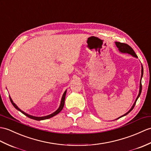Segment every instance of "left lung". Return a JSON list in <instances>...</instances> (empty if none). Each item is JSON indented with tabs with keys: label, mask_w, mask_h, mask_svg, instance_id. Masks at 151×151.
<instances>
[{
	"label": "left lung",
	"mask_w": 151,
	"mask_h": 151,
	"mask_svg": "<svg viewBox=\"0 0 151 151\" xmlns=\"http://www.w3.org/2000/svg\"><path fill=\"white\" fill-rule=\"evenodd\" d=\"M115 44H116V47L118 48V50L120 51V52H124V53H128V54H130V55H131L132 56V57H136V58H138L137 55H136V54L135 53V52L134 51V50H132V48L131 46H129V45L128 44H124V43L118 42H116ZM143 66L142 65V76H141V80H140V83H139V94H138V95L137 98H136V100H135V101H134V104L132 105V107L131 108V109L129 110V111L127 112V113H126L125 114L121 116H120V117H119L118 118H122V117L128 114H129V113H130V112L133 109V108L134 107V106H135V104H136V101H137L138 99L139 98V96H140V94H141V93H142V76H143ZM118 118H117V119H118ZM117 119H116V120H117Z\"/></svg>",
	"instance_id": "left-lung-1"
}]
</instances>
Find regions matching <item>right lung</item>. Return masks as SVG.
<instances>
[{"label": "right lung", "instance_id": "obj_1", "mask_svg": "<svg viewBox=\"0 0 151 151\" xmlns=\"http://www.w3.org/2000/svg\"><path fill=\"white\" fill-rule=\"evenodd\" d=\"M66 91H65L64 93V94H63V96H62V100H61V102H60V106H59V107H58V109L55 112H54L53 113H52V114H50V115H47V116H42V117H38V116H31V115H29V114H27V113H24V111H22V110L21 109H20L17 107V105L13 102V100H12V99H11V97H9V99H10V101H11V102H12V105L13 106H14V107H15L16 109H17L18 111H19L20 112H21V113H22V114H24V115H26V116H27V117H29V118H31V119H33V120H46V119H48V118H51V117H53L54 116H55V115H57V114H58L62 110V109H63V107H64V102H65V94H66Z\"/></svg>", "mask_w": 151, "mask_h": 151}]
</instances>
